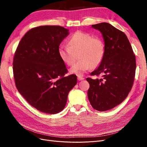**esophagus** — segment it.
I'll use <instances>...</instances> for the list:
<instances>
[{"label": "esophagus", "mask_w": 147, "mask_h": 147, "mask_svg": "<svg viewBox=\"0 0 147 147\" xmlns=\"http://www.w3.org/2000/svg\"><path fill=\"white\" fill-rule=\"evenodd\" d=\"M77 79H78V80L81 81V80H84V78L83 77H80V76H79V77H77Z\"/></svg>", "instance_id": "esophagus-1"}]
</instances>
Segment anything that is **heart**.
I'll return each mask as SVG.
<instances>
[{"instance_id": "1", "label": "heart", "mask_w": 147, "mask_h": 147, "mask_svg": "<svg viewBox=\"0 0 147 147\" xmlns=\"http://www.w3.org/2000/svg\"><path fill=\"white\" fill-rule=\"evenodd\" d=\"M105 44L101 37L77 31L68 40V46L61 45L59 55L63 63L69 66L79 59L70 69V73L82 76L91 68L98 67L104 59Z\"/></svg>"}]
</instances>
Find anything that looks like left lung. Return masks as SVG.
Returning <instances> with one entry per match:
<instances>
[{
    "mask_svg": "<svg viewBox=\"0 0 147 147\" xmlns=\"http://www.w3.org/2000/svg\"><path fill=\"white\" fill-rule=\"evenodd\" d=\"M102 34L105 44L104 59L91 73L99 78H87L88 97L92 108L103 112L126 98L134 83L136 62L129 41L122 31L107 23L92 25Z\"/></svg>",
    "mask_w": 147,
    "mask_h": 147,
    "instance_id": "obj_1",
    "label": "left lung"
}]
</instances>
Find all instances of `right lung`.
<instances>
[{
  "mask_svg": "<svg viewBox=\"0 0 147 147\" xmlns=\"http://www.w3.org/2000/svg\"><path fill=\"white\" fill-rule=\"evenodd\" d=\"M69 30L59 26H41L21 38L13 61L18 91L28 103L42 112L55 114L65 107L69 92L77 83L59 55L60 43Z\"/></svg>",
  "mask_w": 147,
  "mask_h": 147,
  "instance_id": "1",
  "label": "right lung"
}]
</instances>
